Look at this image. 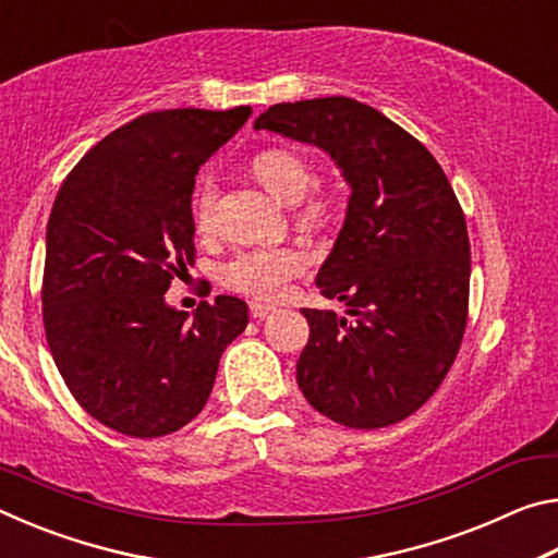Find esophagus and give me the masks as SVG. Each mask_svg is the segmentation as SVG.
<instances>
[{"label":"esophagus","mask_w":558,"mask_h":558,"mask_svg":"<svg viewBox=\"0 0 558 558\" xmlns=\"http://www.w3.org/2000/svg\"><path fill=\"white\" fill-rule=\"evenodd\" d=\"M248 310H251V317L253 319H263V317H268L270 313H276V307L266 305V302H251Z\"/></svg>","instance_id":"esophagus-1"}]
</instances>
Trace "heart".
Instances as JSON below:
<instances>
[{"instance_id": "1", "label": "heart", "mask_w": 558, "mask_h": 558, "mask_svg": "<svg viewBox=\"0 0 558 558\" xmlns=\"http://www.w3.org/2000/svg\"><path fill=\"white\" fill-rule=\"evenodd\" d=\"M253 172L278 199L292 204V216L302 229L319 231L332 223L342 199L332 186L315 184V165L305 153L292 147H268L253 157ZM219 206V182L214 172H204L194 189L196 229L209 233L216 223ZM310 260L295 245H266L235 253L219 270L226 290L253 300H280L290 282L307 270Z\"/></svg>"}]
</instances>
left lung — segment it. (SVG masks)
<instances>
[{"label":"left lung","instance_id":"8db88e82","mask_svg":"<svg viewBox=\"0 0 558 558\" xmlns=\"http://www.w3.org/2000/svg\"><path fill=\"white\" fill-rule=\"evenodd\" d=\"M256 130L323 147L352 186L317 272L319 292L344 300L352 319L302 310L298 386L342 426H393L438 391L465 335L470 239L458 196L418 140L354 98L278 102Z\"/></svg>","mask_w":558,"mask_h":558}]
</instances>
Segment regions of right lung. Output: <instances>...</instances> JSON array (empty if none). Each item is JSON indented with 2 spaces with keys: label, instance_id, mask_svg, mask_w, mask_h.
Instances as JSON below:
<instances>
[{
  "label": "right lung",
  "instance_id": "right-lung-1",
  "mask_svg": "<svg viewBox=\"0 0 558 558\" xmlns=\"http://www.w3.org/2000/svg\"><path fill=\"white\" fill-rule=\"evenodd\" d=\"M251 112H147L102 137L56 194L46 342L81 409L122 436L159 438L196 418L223 349L248 325L239 298L202 302L189 319L165 292L196 260L194 177Z\"/></svg>",
  "mask_w": 558,
  "mask_h": 558
}]
</instances>
